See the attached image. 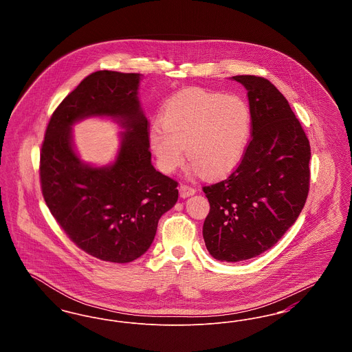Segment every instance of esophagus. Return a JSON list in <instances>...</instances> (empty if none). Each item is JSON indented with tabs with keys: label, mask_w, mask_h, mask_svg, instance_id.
<instances>
[{
	"label": "esophagus",
	"mask_w": 352,
	"mask_h": 352,
	"mask_svg": "<svg viewBox=\"0 0 352 352\" xmlns=\"http://www.w3.org/2000/svg\"><path fill=\"white\" fill-rule=\"evenodd\" d=\"M194 194H195V188H194V187H191V186H188V184H181V186H179V195H181L182 198H187V197L194 195Z\"/></svg>",
	"instance_id": "obj_1"
}]
</instances>
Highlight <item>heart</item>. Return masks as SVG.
I'll list each match as a JSON object with an SVG mask.
<instances>
[{
    "label": "heart",
    "mask_w": 352,
    "mask_h": 352,
    "mask_svg": "<svg viewBox=\"0 0 352 352\" xmlns=\"http://www.w3.org/2000/svg\"><path fill=\"white\" fill-rule=\"evenodd\" d=\"M161 124L153 125L148 141L160 168L173 173L184 162L206 178H220L239 166L252 133L248 104L236 95L190 88L170 98Z\"/></svg>",
    "instance_id": "heart-1"
}]
</instances>
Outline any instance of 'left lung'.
<instances>
[{
	"label": "left lung",
	"instance_id": "1",
	"mask_svg": "<svg viewBox=\"0 0 352 352\" xmlns=\"http://www.w3.org/2000/svg\"><path fill=\"white\" fill-rule=\"evenodd\" d=\"M232 79L248 91L251 140L226 179L203 186L210 201L203 239L227 263L272 248L301 214L310 184V144L284 95L261 76Z\"/></svg>",
	"mask_w": 352,
	"mask_h": 352
}]
</instances>
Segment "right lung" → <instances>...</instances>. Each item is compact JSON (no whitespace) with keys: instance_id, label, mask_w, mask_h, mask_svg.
Listing matches in <instances>:
<instances>
[{"instance_id":"right-lung-1","label":"right lung","mask_w":352,"mask_h":352,"mask_svg":"<svg viewBox=\"0 0 352 352\" xmlns=\"http://www.w3.org/2000/svg\"><path fill=\"white\" fill-rule=\"evenodd\" d=\"M138 83L140 74L107 69L84 78L54 111L41 149V188L52 217L80 250L118 264L149 250L158 220L178 201V182L151 165ZM89 116L118 118L127 129L111 167L85 166L72 148L70 125Z\"/></svg>"}]
</instances>
